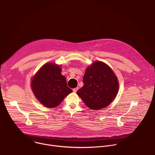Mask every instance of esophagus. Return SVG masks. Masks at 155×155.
Returning a JSON list of instances; mask_svg holds the SVG:
<instances>
[{
    "label": "esophagus",
    "instance_id": "esophagus-1",
    "mask_svg": "<svg viewBox=\"0 0 155 155\" xmlns=\"http://www.w3.org/2000/svg\"><path fill=\"white\" fill-rule=\"evenodd\" d=\"M78 90V87H75V88H74V89H73L74 93H76Z\"/></svg>",
    "mask_w": 155,
    "mask_h": 155
}]
</instances>
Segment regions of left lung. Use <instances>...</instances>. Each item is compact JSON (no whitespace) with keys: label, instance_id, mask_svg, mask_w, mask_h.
<instances>
[{"label":"left lung","instance_id":"obj_1","mask_svg":"<svg viewBox=\"0 0 155 155\" xmlns=\"http://www.w3.org/2000/svg\"><path fill=\"white\" fill-rule=\"evenodd\" d=\"M83 82V87L77 93L86 105L92 110L108 105L118 91L116 75L106 64L101 61H95L86 69Z\"/></svg>","mask_w":155,"mask_h":155}]
</instances>
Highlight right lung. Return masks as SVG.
<instances>
[{
	"label": "right lung",
	"instance_id": "obj_1",
	"mask_svg": "<svg viewBox=\"0 0 155 155\" xmlns=\"http://www.w3.org/2000/svg\"><path fill=\"white\" fill-rule=\"evenodd\" d=\"M31 87L35 96L46 107L59 105L63 99L73 91L67 85L61 74V69L54 64H46L33 77Z\"/></svg>",
	"mask_w": 155,
	"mask_h": 155
}]
</instances>
